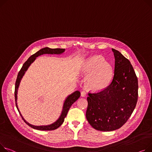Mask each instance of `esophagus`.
Segmentation results:
<instances>
[{"instance_id": "esophagus-1", "label": "esophagus", "mask_w": 152, "mask_h": 152, "mask_svg": "<svg viewBox=\"0 0 152 152\" xmlns=\"http://www.w3.org/2000/svg\"><path fill=\"white\" fill-rule=\"evenodd\" d=\"M80 95H81V96H86V92H85L84 90H83L82 92H81V93H80Z\"/></svg>"}]
</instances>
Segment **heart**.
<instances>
[{
  "label": "heart",
  "instance_id": "1",
  "mask_svg": "<svg viewBox=\"0 0 152 152\" xmlns=\"http://www.w3.org/2000/svg\"><path fill=\"white\" fill-rule=\"evenodd\" d=\"M104 61L102 56H95L90 58L85 64V72L90 73L87 84L91 89L101 90L106 87L113 78L112 66Z\"/></svg>",
  "mask_w": 152,
  "mask_h": 152
}]
</instances>
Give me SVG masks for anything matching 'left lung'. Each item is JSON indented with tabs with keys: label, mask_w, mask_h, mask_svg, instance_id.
Listing matches in <instances>:
<instances>
[{
	"label": "left lung",
	"mask_w": 152,
	"mask_h": 152,
	"mask_svg": "<svg viewBox=\"0 0 152 152\" xmlns=\"http://www.w3.org/2000/svg\"><path fill=\"white\" fill-rule=\"evenodd\" d=\"M115 57L112 82L98 92H88L86 118L98 131H111L122 127L136 106L138 80L129 60L113 49Z\"/></svg>",
	"instance_id": "1"
}]
</instances>
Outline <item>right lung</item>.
Returning <instances> with one entry per match:
<instances>
[{
  "label": "right lung",
  "instance_id": "add662e5",
  "mask_svg": "<svg viewBox=\"0 0 152 152\" xmlns=\"http://www.w3.org/2000/svg\"><path fill=\"white\" fill-rule=\"evenodd\" d=\"M64 51H65V49H60V48L50 49V48H45L40 49L39 50H38V52H37L35 54H34L32 56H30L27 60V61L23 64L21 69H20V71L18 74L17 79H16V83H15V98L16 106V107L18 109V110L19 114L21 115L23 120L24 121V122L27 125H28L29 126H30L34 129H38V130H43V131H51V130H54V129H56L58 128L64 122V118L66 116L67 113L68 112V110H69L70 107L72 106V105L80 97V93L79 91H78V90L76 91V92H75L72 94H71L70 95H69L67 97V98L66 99V100L65 101V103H64V104L63 110H62L61 115L60 116L59 118L56 121V122H54V124H53L51 125H48V126H34V125H30V124L27 122L24 119V118L23 117L22 115L21 114V113H20L19 110L18 109L17 103H16V102H17L16 100H17L18 88L20 81H21V78L23 77V75H24L25 72H26V70L27 69L28 66L30 65V64H31L34 61V60L36 58V57L39 56H41V55L44 54H60L63 53Z\"/></svg>",
  "mask_w": 152,
  "mask_h": 152
}]
</instances>
